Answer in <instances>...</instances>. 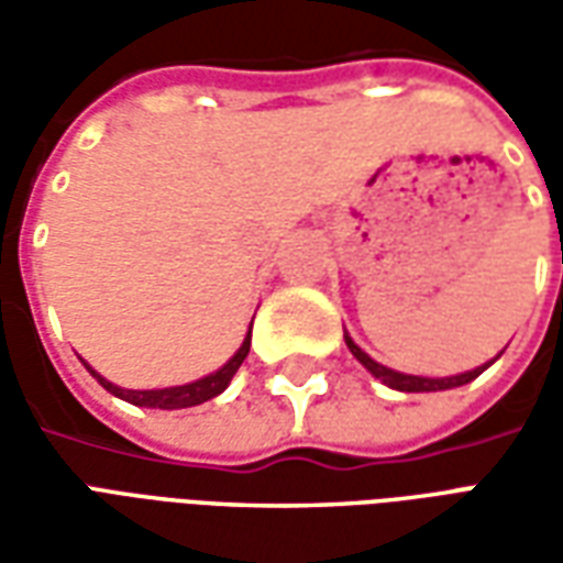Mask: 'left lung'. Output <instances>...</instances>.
<instances>
[{
	"instance_id": "obj_1",
	"label": "left lung",
	"mask_w": 563,
	"mask_h": 563,
	"mask_svg": "<svg viewBox=\"0 0 563 563\" xmlns=\"http://www.w3.org/2000/svg\"><path fill=\"white\" fill-rule=\"evenodd\" d=\"M346 346H350V353L362 362V365L374 374L377 379H383L386 386H391V389H398V391H443V389H455V386H464V383H471V379H476L479 374H483L485 367L492 365H483V367H476V371H467V374H459V377H443V379H431V377H410V374H398V371H391V367H383L379 362H374L371 355L362 353L358 346H355L350 338H346Z\"/></svg>"
}]
</instances>
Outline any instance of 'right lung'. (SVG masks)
<instances>
[{
    "mask_svg": "<svg viewBox=\"0 0 563 563\" xmlns=\"http://www.w3.org/2000/svg\"><path fill=\"white\" fill-rule=\"evenodd\" d=\"M246 353H250V331H246V341L241 343V350L225 362V365L210 374L205 379H196V383H186V386H174V389H150V391H135V389H120L114 383L102 379L96 371H90L92 377L102 383L104 389L123 398V401L135 404V407H153V410H180V407H196V404H205L210 398H217L220 391H225V386L232 383L234 371L244 365Z\"/></svg>",
    "mask_w": 563,
    "mask_h": 563,
    "instance_id": "obj_1",
    "label": "right lung"
}]
</instances>
